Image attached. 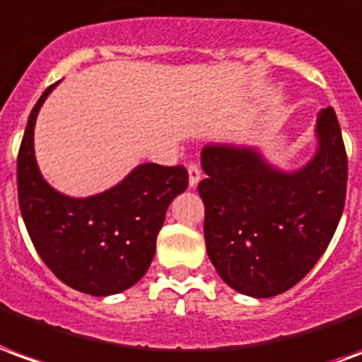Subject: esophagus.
<instances>
[{"label":"esophagus","mask_w":362,"mask_h":362,"mask_svg":"<svg viewBox=\"0 0 362 362\" xmlns=\"http://www.w3.org/2000/svg\"><path fill=\"white\" fill-rule=\"evenodd\" d=\"M199 181H201V168L197 163H191L189 165V187L194 189V187L199 185Z\"/></svg>","instance_id":"1"}]
</instances>
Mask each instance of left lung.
Here are the masks:
<instances>
[{
  "instance_id": "1",
  "label": "left lung",
  "mask_w": 362,
  "mask_h": 362,
  "mask_svg": "<svg viewBox=\"0 0 362 362\" xmlns=\"http://www.w3.org/2000/svg\"><path fill=\"white\" fill-rule=\"evenodd\" d=\"M316 138V153L294 171L271 165L253 146L202 148L206 253L240 294L286 292L332 242L347 193V153L332 107L317 112Z\"/></svg>"
}]
</instances>
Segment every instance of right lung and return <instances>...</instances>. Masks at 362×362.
Wrapping results in <instances>:
<instances>
[{
    "instance_id": "obj_1",
    "label": "right lung",
    "mask_w": 362,
    "mask_h": 362,
    "mask_svg": "<svg viewBox=\"0 0 362 362\" xmlns=\"http://www.w3.org/2000/svg\"><path fill=\"white\" fill-rule=\"evenodd\" d=\"M54 83L30 111L17 156V191L38 255L64 284L91 296L134 286L152 263L171 201L189 185L187 169L142 163L120 183L86 199L46 183L35 158V124Z\"/></svg>"
}]
</instances>
